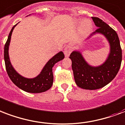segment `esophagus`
Listing matches in <instances>:
<instances>
[{
	"label": "esophagus",
	"mask_w": 125,
	"mask_h": 125,
	"mask_svg": "<svg viewBox=\"0 0 125 125\" xmlns=\"http://www.w3.org/2000/svg\"><path fill=\"white\" fill-rule=\"evenodd\" d=\"M72 50H73V46H72V44H69L65 47L64 48V54L65 56L67 57L69 56L71 54V52H72Z\"/></svg>",
	"instance_id": "esophagus-1"
}]
</instances>
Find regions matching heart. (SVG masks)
Masks as SVG:
<instances>
[{
    "label": "heart",
    "instance_id": "obj_1",
    "mask_svg": "<svg viewBox=\"0 0 125 125\" xmlns=\"http://www.w3.org/2000/svg\"><path fill=\"white\" fill-rule=\"evenodd\" d=\"M92 29V24L89 21L85 20L84 21L81 25V32L84 34L88 33V32H90V30Z\"/></svg>",
    "mask_w": 125,
    "mask_h": 125
}]
</instances>
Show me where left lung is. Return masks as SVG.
<instances>
[{"label": "left lung", "mask_w": 125, "mask_h": 125, "mask_svg": "<svg viewBox=\"0 0 125 125\" xmlns=\"http://www.w3.org/2000/svg\"><path fill=\"white\" fill-rule=\"evenodd\" d=\"M92 19L98 28L90 37L96 33L104 35L110 45V52L105 62L98 67L88 65L79 51L70 54L75 83L86 90L99 89L109 84L117 74L122 61V50L116 31L100 18L92 17Z\"/></svg>", "instance_id": "left-lung-1"}]
</instances>
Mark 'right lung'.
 I'll list each match as a JSON object with an SVG mask.
<instances>
[{
	"label": "right lung",
	"mask_w": 125,
	"mask_h": 125,
	"mask_svg": "<svg viewBox=\"0 0 125 125\" xmlns=\"http://www.w3.org/2000/svg\"><path fill=\"white\" fill-rule=\"evenodd\" d=\"M16 25H15L11 29L8 37L7 41L4 45V58L6 69L7 71L8 75L11 81L18 88L24 90L25 92H30V93H41V92H45L51 88L53 84L54 77L52 73V67L56 63L62 60L64 58V54L63 52H60L53 56L46 63V64L44 67L41 73L36 77L33 79H27L22 77L21 75L17 73L16 70L14 69V67H12L10 61L9 54H8V48H9L12 31Z\"/></svg>",
	"instance_id": "1"
}]
</instances>
